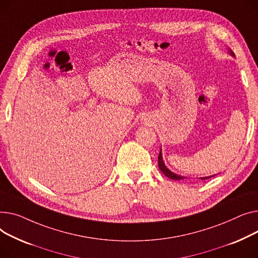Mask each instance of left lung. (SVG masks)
<instances>
[{
	"label": "left lung",
	"mask_w": 258,
	"mask_h": 258,
	"mask_svg": "<svg viewBox=\"0 0 258 258\" xmlns=\"http://www.w3.org/2000/svg\"><path fill=\"white\" fill-rule=\"evenodd\" d=\"M232 55H233V53H231ZM158 168H159V170L166 176L168 178H170V179H173V180H182V179H184L185 177H182V176H179V175H176L175 173H173V172H171L169 169H166V166L164 165V163H163V160H162V155H161V150H160V152H159V155H158ZM209 177H206V178H201V179H208Z\"/></svg>",
	"instance_id": "left-lung-1"
}]
</instances>
